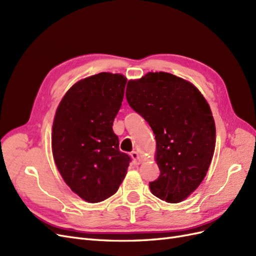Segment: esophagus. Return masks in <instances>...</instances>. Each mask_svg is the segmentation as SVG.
Wrapping results in <instances>:
<instances>
[{
    "label": "esophagus",
    "instance_id": "esophagus-1",
    "mask_svg": "<svg viewBox=\"0 0 256 256\" xmlns=\"http://www.w3.org/2000/svg\"><path fill=\"white\" fill-rule=\"evenodd\" d=\"M130 156H131V158H132L136 164H138L141 162V158H140V156H138V154L136 152H131Z\"/></svg>",
    "mask_w": 256,
    "mask_h": 256
}]
</instances>
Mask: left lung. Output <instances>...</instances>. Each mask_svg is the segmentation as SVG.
Wrapping results in <instances>:
<instances>
[{
  "instance_id": "obj_1",
  "label": "left lung",
  "mask_w": 256,
  "mask_h": 256,
  "mask_svg": "<svg viewBox=\"0 0 256 256\" xmlns=\"http://www.w3.org/2000/svg\"><path fill=\"white\" fill-rule=\"evenodd\" d=\"M126 98L156 138L160 175L150 182L152 193L168 203L182 202L203 182L214 156L209 104L194 85L162 72L129 81Z\"/></svg>"
}]
</instances>
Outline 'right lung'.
Returning a JSON list of instances; mask_svg holds the SVG:
<instances>
[{
  "label": "right lung",
  "mask_w": 256,
  "mask_h": 256,
  "mask_svg": "<svg viewBox=\"0 0 256 256\" xmlns=\"http://www.w3.org/2000/svg\"><path fill=\"white\" fill-rule=\"evenodd\" d=\"M126 83L122 74L110 72L76 82L62 99L54 118V161L65 182L88 203L113 196L131 161L118 150L112 128Z\"/></svg>",
  "instance_id": "add662e5"
}]
</instances>
